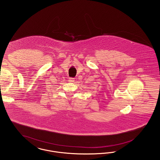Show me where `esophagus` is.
<instances>
[{
    "instance_id": "34e87169",
    "label": "esophagus",
    "mask_w": 160,
    "mask_h": 160,
    "mask_svg": "<svg viewBox=\"0 0 160 160\" xmlns=\"http://www.w3.org/2000/svg\"><path fill=\"white\" fill-rule=\"evenodd\" d=\"M74 79H75V78H69V82H74L75 81Z\"/></svg>"
}]
</instances>
